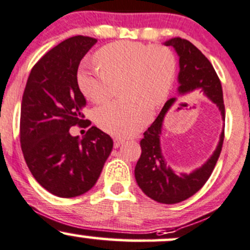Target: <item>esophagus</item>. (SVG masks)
Wrapping results in <instances>:
<instances>
[{
    "mask_svg": "<svg viewBox=\"0 0 250 250\" xmlns=\"http://www.w3.org/2000/svg\"><path fill=\"white\" fill-rule=\"evenodd\" d=\"M123 142H125V140H122V139H114V147L115 148H119L121 145L123 144Z\"/></svg>",
    "mask_w": 250,
    "mask_h": 250,
    "instance_id": "1",
    "label": "esophagus"
}]
</instances>
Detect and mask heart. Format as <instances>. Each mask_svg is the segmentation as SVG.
Masks as SVG:
<instances>
[{
    "label": "heart",
    "mask_w": 250,
    "mask_h": 250,
    "mask_svg": "<svg viewBox=\"0 0 250 250\" xmlns=\"http://www.w3.org/2000/svg\"><path fill=\"white\" fill-rule=\"evenodd\" d=\"M98 67H82L77 84L85 97L102 103L110 97L112 83L123 79L122 95L96 109L95 122L115 136H131L150 120V108L166 102L172 91L177 62L169 49L138 41L109 43L95 54Z\"/></svg>",
    "instance_id": "b5f03b06"
}]
</instances>
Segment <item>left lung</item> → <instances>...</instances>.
<instances>
[{
  "label": "left lung",
  "instance_id": "left-lung-1",
  "mask_svg": "<svg viewBox=\"0 0 250 250\" xmlns=\"http://www.w3.org/2000/svg\"><path fill=\"white\" fill-rule=\"evenodd\" d=\"M165 45L174 47L179 56L180 94L201 90L218 106L222 119L226 120L222 84L209 59L190 41L182 38H173L166 41ZM174 101L175 98L167 101L154 122L144 133L140 141L141 155L135 166V179L140 188L153 201L163 204L180 203L201 190L215 168L224 140L223 130L215 153L201 168L190 174L175 173L166 165L160 149L164 117Z\"/></svg>",
  "mask_w": 250,
  "mask_h": 250
}]
</instances>
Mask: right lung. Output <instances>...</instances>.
<instances>
[{"label": "right lung", "instance_id": "obj_1", "mask_svg": "<svg viewBox=\"0 0 250 250\" xmlns=\"http://www.w3.org/2000/svg\"><path fill=\"white\" fill-rule=\"evenodd\" d=\"M97 42L76 35L49 49L32 68L24 87L20 144L29 171L52 194L81 196L95 185L112 149V139L83 114L86 100L77 84L81 60ZM73 125L89 127L82 140Z\"/></svg>", "mask_w": 250, "mask_h": 250}]
</instances>
